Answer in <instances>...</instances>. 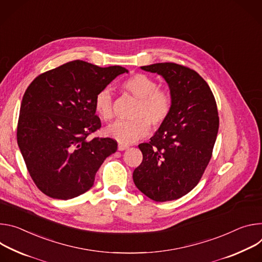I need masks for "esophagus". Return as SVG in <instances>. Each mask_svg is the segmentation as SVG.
Listing matches in <instances>:
<instances>
[{
	"mask_svg": "<svg viewBox=\"0 0 262 262\" xmlns=\"http://www.w3.org/2000/svg\"><path fill=\"white\" fill-rule=\"evenodd\" d=\"M129 147L128 146H125V144H119V147H118V149L120 150V151H124V150H127Z\"/></svg>",
	"mask_w": 262,
	"mask_h": 262,
	"instance_id": "esophagus-1",
	"label": "esophagus"
}]
</instances>
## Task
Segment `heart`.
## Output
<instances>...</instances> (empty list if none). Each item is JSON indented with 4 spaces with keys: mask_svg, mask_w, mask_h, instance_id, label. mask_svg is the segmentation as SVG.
Returning a JSON list of instances; mask_svg holds the SVG:
<instances>
[{
    "mask_svg": "<svg viewBox=\"0 0 262 262\" xmlns=\"http://www.w3.org/2000/svg\"><path fill=\"white\" fill-rule=\"evenodd\" d=\"M123 90L136 98L132 121L116 122L107 128L106 133L121 143L129 144L146 136L153 129H159L167 121L172 109V96L166 90L158 89V82L144 74H135L122 83ZM94 106L100 118L110 122L114 118V98L110 89L105 87L97 93Z\"/></svg>",
    "mask_w": 262,
    "mask_h": 262,
    "instance_id": "obj_1",
    "label": "heart"
}]
</instances>
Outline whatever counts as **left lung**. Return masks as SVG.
I'll use <instances>...</instances> for the list:
<instances>
[{
    "mask_svg": "<svg viewBox=\"0 0 262 262\" xmlns=\"http://www.w3.org/2000/svg\"><path fill=\"white\" fill-rule=\"evenodd\" d=\"M161 75L173 104L151 141L140 143L136 187L156 202L177 200L196 186L212 156L220 119L214 96L195 71L172 62L140 68Z\"/></svg>",
    "mask_w": 262,
    "mask_h": 262,
    "instance_id": "obj_1",
    "label": "left lung"
}]
</instances>
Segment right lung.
Masks as SVG:
<instances>
[{
	"label": "right lung",
	"mask_w": 262,
	"mask_h": 262,
	"mask_svg": "<svg viewBox=\"0 0 262 262\" xmlns=\"http://www.w3.org/2000/svg\"><path fill=\"white\" fill-rule=\"evenodd\" d=\"M128 71L74 60L37 76L26 90L16 138L27 169L46 195L69 200L92 188L118 142L89 136L101 128L94 100Z\"/></svg>",
	"instance_id": "right-lung-1"
}]
</instances>
